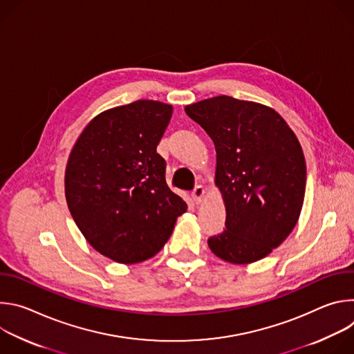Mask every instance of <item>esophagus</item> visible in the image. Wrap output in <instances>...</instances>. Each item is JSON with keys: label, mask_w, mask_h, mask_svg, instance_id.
I'll use <instances>...</instances> for the list:
<instances>
[{"label": "esophagus", "mask_w": 354, "mask_h": 354, "mask_svg": "<svg viewBox=\"0 0 354 354\" xmlns=\"http://www.w3.org/2000/svg\"><path fill=\"white\" fill-rule=\"evenodd\" d=\"M205 194H206L205 187L198 185V186H196V187L193 189V192H192V198H193V201H194L196 205H198V203H201V201H203Z\"/></svg>", "instance_id": "esophagus-1"}]
</instances>
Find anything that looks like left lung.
<instances>
[{
  "mask_svg": "<svg viewBox=\"0 0 354 354\" xmlns=\"http://www.w3.org/2000/svg\"><path fill=\"white\" fill-rule=\"evenodd\" d=\"M210 136L217 153L216 185L225 205V230L207 243L220 259L246 265L263 259L295 227L307 168L294 131L272 108L227 95L185 108Z\"/></svg>",
  "mask_w": 354,
  "mask_h": 354,
  "instance_id": "8db88e82",
  "label": "left lung"
}]
</instances>
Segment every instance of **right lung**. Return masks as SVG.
I'll use <instances>...</instances> for the list:
<instances>
[{"mask_svg": "<svg viewBox=\"0 0 354 354\" xmlns=\"http://www.w3.org/2000/svg\"><path fill=\"white\" fill-rule=\"evenodd\" d=\"M171 116V105L136 100L93 118L71 149L70 213L89 245L115 262L153 258L187 209L168 187L157 153Z\"/></svg>", "mask_w": 354, "mask_h": 354, "instance_id": "obj_1", "label": "right lung"}]
</instances>
